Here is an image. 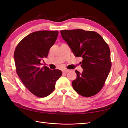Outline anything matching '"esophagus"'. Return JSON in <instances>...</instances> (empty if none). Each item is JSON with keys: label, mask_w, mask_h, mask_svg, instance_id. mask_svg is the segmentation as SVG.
<instances>
[{"label": "esophagus", "mask_w": 128, "mask_h": 128, "mask_svg": "<svg viewBox=\"0 0 128 128\" xmlns=\"http://www.w3.org/2000/svg\"><path fill=\"white\" fill-rule=\"evenodd\" d=\"M69 71H70V70H69V69H64L63 70H62V72H68Z\"/></svg>", "instance_id": "obj_1"}]
</instances>
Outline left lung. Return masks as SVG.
<instances>
[{
  "mask_svg": "<svg viewBox=\"0 0 128 128\" xmlns=\"http://www.w3.org/2000/svg\"><path fill=\"white\" fill-rule=\"evenodd\" d=\"M61 36L75 56H81L83 72L75 70L77 76L72 88L84 97H91L104 85L112 66L109 46L96 32L77 29L60 31Z\"/></svg>",
  "mask_w": 128,
  "mask_h": 128,
  "instance_id": "8db88e82",
  "label": "left lung"
}]
</instances>
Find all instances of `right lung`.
I'll return each mask as SVG.
<instances>
[{
	"label": "right lung",
	"mask_w": 128,
	"mask_h": 128,
	"mask_svg": "<svg viewBox=\"0 0 128 128\" xmlns=\"http://www.w3.org/2000/svg\"><path fill=\"white\" fill-rule=\"evenodd\" d=\"M58 31H38L29 34L19 42L14 52L16 72L26 88L35 96L44 97L55 88L61 70L41 66L40 61L57 38Z\"/></svg>",
	"instance_id": "right-lung-1"
}]
</instances>
